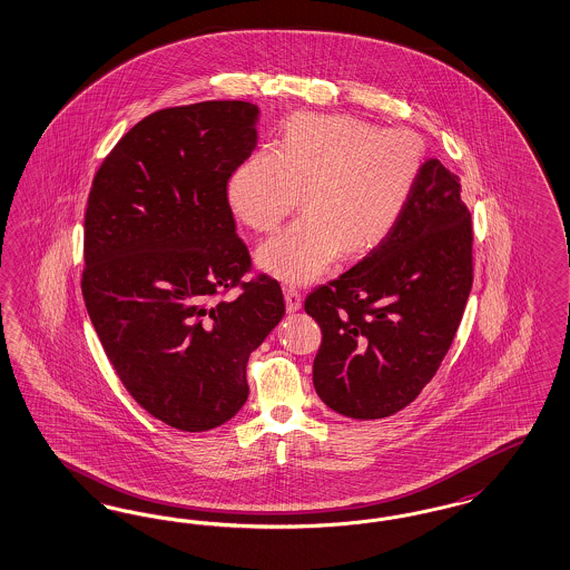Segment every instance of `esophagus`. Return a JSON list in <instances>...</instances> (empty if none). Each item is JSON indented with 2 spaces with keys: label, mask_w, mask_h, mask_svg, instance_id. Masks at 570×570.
Segmentation results:
<instances>
[{
  "label": "esophagus",
  "mask_w": 570,
  "mask_h": 570,
  "mask_svg": "<svg viewBox=\"0 0 570 570\" xmlns=\"http://www.w3.org/2000/svg\"><path fill=\"white\" fill-rule=\"evenodd\" d=\"M284 298H286V309H288L291 314H295V312L301 309L303 296L296 291L295 286H284Z\"/></svg>",
  "instance_id": "esophagus-1"
}]
</instances>
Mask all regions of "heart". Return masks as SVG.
I'll use <instances>...</instances> for the list:
<instances>
[{
	"instance_id": "heart-1",
	"label": "heart",
	"mask_w": 570,
	"mask_h": 570,
	"mask_svg": "<svg viewBox=\"0 0 570 570\" xmlns=\"http://www.w3.org/2000/svg\"><path fill=\"white\" fill-rule=\"evenodd\" d=\"M420 139L403 129H375L347 115H296L274 150L252 153L228 178L233 214L269 233L295 209L303 216L256 252L263 272L307 284L340 254L375 248L403 214L420 176Z\"/></svg>"
}]
</instances>
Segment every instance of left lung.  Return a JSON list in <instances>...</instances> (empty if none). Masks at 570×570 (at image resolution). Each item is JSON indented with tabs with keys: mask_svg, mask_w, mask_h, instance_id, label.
Returning a JSON list of instances; mask_svg holds the SVG:
<instances>
[{
	"mask_svg": "<svg viewBox=\"0 0 570 570\" xmlns=\"http://www.w3.org/2000/svg\"><path fill=\"white\" fill-rule=\"evenodd\" d=\"M471 246L460 178L439 160H424L382 244L305 298V312L322 328L314 387L331 410L386 417L433 380L471 293Z\"/></svg>",
	"mask_w": 570,
	"mask_h": 570,
	"instance_id": "8db88e82",
	"label": "left lung"
}]
</instances>
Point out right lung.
<instances>
[{"label":"right lung","instance_id":"right-lung-1","mask_svg":"<svg viewBox=\"0 0 570 570\" xmlns=\"http://www.w3.org/2000/svg\"><path fill=\"white\" fill-rule=\"evenodd\" d=\"M261 110L202 101L146 116L101 163L85 214L82 295L129 394L186 433L216 429L248 399L252 352L284 318V295L250 269L227 199L256 148Z\"/></svg>","mask_w":570,"mask_h":570}]
</instances>
